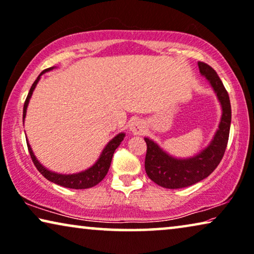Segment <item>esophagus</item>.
<instances>
[{
	"instance_id": "esophagus-1",
	"label": "esophagus",
	"mask_w": 254,
	"mask_h": 254,
	"mask_svg": "<svg viewBox=\"0 0 254 254\" xmlns=\"http://www.w3.org/2000/svg\"><path fill=\"white\" fill-rule=\"evenodd\" d=\"M129 129L135 135H141L145 131V124L142 120H135L130 124Z\"/></svg>"
}]
</instances>
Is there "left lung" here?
<instances>
[{
	"instance_id": "obj_1",
	"label": "left lung",
	"mask_w": 254,
	"mask_h": 254,
	"mask_svg": "<svg viewBox=\"0 0 254 254\" xmlns=\"http://www.w3.org/2000/svg\"><path fill=\"white\" fill-rule=\"evenodd\" d=\"M198 67L216 93L222 106V118L214 138L206 149L189 159H176L163 151L156 143L144 138L146 143L145 172L150 180L167 189H179L201 181L218 167L225 154L229 138L231 106L229 95L221 79L211 66L198 62Z\"/></svg>"
}]
</instances>
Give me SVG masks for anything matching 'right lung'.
<instances>
[{"label":"right lung","instance_id":"1","mask_svg":"<svg viewBox=\"0 0 254 254\" xmlns=\"http://www.w3.org/2000/svg\"><path fill=\"white\" fill-rule=\"evenodd\" d=\"M50 68H47L45 71L41 72V74L38 76V79L35 80L34 83L32 84L31 89H29V93L26 97V101H25L24 104V111H23V121L26 117V110H27V105L29 102V98H31L33 90L36 86V83L39 82L40 76H41L43 73L47 71H50ZM125 137V134L121 133L119 135H117L115 138H112L111 141L108 143V145L105 146V149L103 150V152L101 154L100 159L97 160V163L94 165L93 167H90L89 170L78 173V174H72V175H64V174H57V173L50 172L48 171L46 167H43L41 164L36 160V158L33 153L31 146H29L28 142H27V148L29 154H31V158L33 160V164L35 165V167L38 168V171L41 173V174L45 176L47 180L49 181L56 183L58 186L65 187V188H69V189H87V188H91V187L96 186L100 183L103 179L105 178V175L108 174V171L110 168V165H111V160L113 157V153H115L116 149L118 148L119 144L121 143Z\"/></svg>","mask_w":254,"mask_h":254}]
</instances>
